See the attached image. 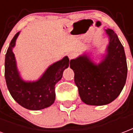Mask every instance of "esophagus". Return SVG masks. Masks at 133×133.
Segmentation results:
<instances>
[{
	"mask_svg": "<svg viewBox=\"0 0 133 133\" xmlns=\"http://www.w3.org/2000/svg\"><path fill=\"white\" fill-rule=\"evenodd\" d=\"M68 56L69 59H72L76 56V54L74 53V52H70V53H68Z\"/></svg>",
	"mask_w": 133,
	"mask_h": 133,
	"instance_id": "34e87169",
	"label": "esophagus"
}]
</instances>
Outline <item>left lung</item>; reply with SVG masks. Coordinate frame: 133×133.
<instances>
[{
	"label": "left lung",
	"instance_id": "1",
	"mask_svg": "<svg viewBox=\"0 0 133 133\" xmlns=\"http://www.w3.org/2000/svg\"><path fill=\"white\" fill-rule=\"evenodd\" d=\"M105 32L109 44L99 63L91 58L89 52L70 61L81 100L91 106L110 104L118 97L126 82L128 67L124 48L113 29H105Z\"/></svg>",
	"mask_w": 133,
	"mask_h": 133
}]
</instances>
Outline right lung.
I'll use <instances>...</instances> for the list:
<instances>
[{
  "label": "right lung",
  "mask_w": 133,
  "mask_h": 133,
  "mask_svg": "<svg viewBox=\"0 0 133 133\" xmlns=\"http://www.w3.org/2000/svg\"><path fill=\"white\" fill-rule=\"evenodd\" d=\"M20 31L9 45L5 59V78L10 93L15 101L25 109L38 111L51 106L56 99L55 85L61 79L63 72L69 66L68 57L49 65L37 80L26 81L22 78L17 67L12 49Z\"/></svg>",
  "instance_id": "obj_1"
}]
</instances>
